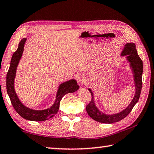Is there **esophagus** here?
<instances>
[{
	"label": "esophagus",
	"instance_id": "obj_1",
	"mask_svg": "<svg viewBox=\"0 0 154 154\" xmlns=\"http://www.w3.org/2000/svg\"><path fill=\"white\" fill-rule=\"evenodd\" d=\"M77 80L78 83H79V85H82L83 83H85V77L83 76V75H80L77 77Z\"/></svg>",
	"mask_w": 154,
	"mask_h": 154
}]
</instances>
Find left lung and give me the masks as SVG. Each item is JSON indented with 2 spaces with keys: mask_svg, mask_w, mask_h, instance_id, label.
I'll list each match as a JSON object with an SVG mask.
<instances>
[{
  "mask_svg": "<svg viewBox=\"0 0 154 154\" xmlns=\"http://www.w3.org/2000/svg\"><path fill=\"white\" fill-rule=\"evenodd\" d=\"M121 56H124L126 60L129 62L130 68L131 69V71L133 74V79L135 86V94L134 98H132L128 106L124 110L115 114H106L99 110L98 108L96 106L94 93L92 89L88 88V90L92 94V100L85 107L86 111L91 118L96 122H100V123L112 124L123 119L130 113L134 106L137 103L140 97L142 88L143 65V61L137 54L135 44L133 43H128L125 44L121 53Z\"/></svg>",
  "mask_w": 154,
  "mask_h": 154,
  "instance_id": "1",
  "label": "left lung"
}]
</instances>
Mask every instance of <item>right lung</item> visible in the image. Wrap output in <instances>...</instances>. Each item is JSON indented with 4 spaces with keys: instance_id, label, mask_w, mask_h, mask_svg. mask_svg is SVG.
<instances>
[{
    "instance_id": "1",
    "label": "right lung",
    "mask_w": 154,
    "mask_h": 154,
    "mask_svg": "<svg viewBox=\"0 0 154 154\" xmlns=\"http://www.w3.org/2000/svg\"><path fill=\"white\" fill-rule=\"evenodd\" d=\"M26 38H22L18 45V48L13 54L9 71L7 74V91L10 100L15 111L21 117L27 120L41 122L48 120L54 117L58 112L60 103L62 97L68 93H72L79 90V86L75 79H70L60 84L57 90L56 100L53 105L48 109L43 110H34L23 105L18 98L14 88V82L18 64L24 51Z\"/></svg>"
}]
</instances>
